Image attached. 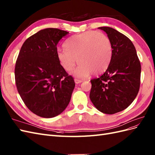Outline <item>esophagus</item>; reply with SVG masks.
<instances>
[{
  "instance_id": "1",
  "label": "esophagus",
  "mask_w": 155,
  "mask_h": 155,
  "mask_svg": "<svg viewBox=\"0 0 155 155\" xmlns=\"http://www.w3.org/2000/svg\"><path fill=\"white\" fill-rule=\"evenodd\" d=\"M82 82V81L78 80V79H77V78L74 79V82H75V84H79V83H81Z\"/></svg>"
}]
</instances>
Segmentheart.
Listing matches in <instances>:
<instances>
[{
	"label": "heart",
	"mask_w": 155,
	"mask_h": 155,
	"mask_svg": "<svg viewBox=\"0 0 155 155\" xmlns=\"http://www.w3.org/2000/svg\"><path fill=\"white\" fill-rule=\"evenodd\" d=\"M65 50H58L57 59L66 71H71L76 64L81 63L73 71L74 77L84 78L92 73L100 74L107 70L112 56V47L105 34L88 31L74 35L65 43Z\"/></svg>",
	"instance_id": "1"
}]
</instances>
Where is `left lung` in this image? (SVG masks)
<instances>
[{"mask_svg":"<svg viewBox=\"0 0 155 155\" xmlns=\"http://www.w3.org/2000/svg\"><path fill=\"white\" fill-rule=\"evenodd\" d=\"M98 28L111 41L112 56L104 73L91 80L90 98L99 111L114 114L126 109L138 95L141 65L135 47L127 36L110 27Z\"/></svg>","mask_w":155,"mask_h":155,"instance_id":"obj_1","label":"left lung"}]
</instances>
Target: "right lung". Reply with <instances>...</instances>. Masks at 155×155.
Returning <instances> with one entry per match:
<instances>
[{
    "label": "right lung",
    "mask_w": 155,
    "mask_h": 155,
    "mask_svg": "<svg viewBox=\"0 0 155 155\" xmlns=\"http://www.w3.org/2000/svg\"><path fill=\"white\" fill-rule=\"evenodd\" d=\"M69 32L45 28L24 42L17 59L15 83L27 108L37 116L54 117L69 104L75 86L57 59V44Z\"/></svg>",
    "instance_id": "right-lung-1"
}]
</instances>
